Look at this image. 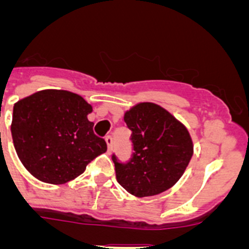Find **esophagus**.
Listing matches in <instances>:
<instances>
[{"instance_id": "obj_1", "label": "esophagus", "mask_w": 249, "mask_h": 249, "mask_svg": "<svg viewBox=\"0 0 249 249\" xmlns=\"http://www.w3.org/2000/svg\"><path fill=\"white\" fill-rule=\"evenodd\" d=\"M106 143H107V148H108V152L112 151V148H113V144H114V140L112 136H107L106 137Z\"/></svg>"}]
</instances>
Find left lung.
Here are the masks:
<instances>
[{
	"label": "left lung",
	"instance_id": "1",
	"mask_svg": "<svg viewBox=\"0 0 249 249\" xmlns=\"http://www.w3.org/2000/svg\"><path fill=\"white\" fill-rule=\"evenodd\" d=\"M132 155L126 162L112 155L117 181L137 197L162 193L182 177L193 155L186 127L155 103L143 102L126 112Z\"/></svg>",
	"mask_w": 249,
	"mask_h": 249
}]
</instances>
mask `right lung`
Returning a JSON list of instances; mask_svg holds the SVG:
<instances>
[{"label":"right lung","instance_id":"obj_1","mask_svg":"<svg viewBox=\"0 0 249 249\" xmlns=\"http://www.w3.org/2000/svg\"><path fill=\"white\" fill-rule=\"evenodd\" d=\"M91 112L81 96L62 89L36 92L13 106V144L28 172L46 183L62 184L107 151L87 118Z\"/></svg>","mask_w":249,"mask_h":249}]
</instances>
